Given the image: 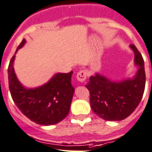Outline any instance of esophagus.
I'll list each match as a JSON object with an SVG mask.
<instances>
[{"label":"esophagus","mask_w":152,"mask_h":152,"mask_svg":"<svg viewBox=\"0 0 152 152\" xmlns=\"http://www.w3.org/2000/svg\"><path fill=\"white\" fill-rule=\"evenodd\" d=\"M86 77H87V72L85 70H81L77 74V81H80V82L85 81L86 80Z\"/></svg>","instance_id":"1"}]
</instances>
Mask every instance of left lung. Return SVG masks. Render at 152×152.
I'll use <instances>...</instances> for the list:
<instances>
[{
  "label": "left lung",
  "mask_w": 152,
  "mask_h": 152,
  "mask_svg": "<svg viewBox=\"0 0 152 152\" xmlns=\"http://www.w3.org/2000/svg\"><path fill=\"white\" fill-rule=\"evenodd\" d=\"M134 53V64L138 67L132 78L111 81L96 73L85 85L90 92L91 110L105 120L120 121L128 117L142 99L145 87L144 60L134 45H130Z\"/></svg>",
  "instance_id": "left-lung-1"
}]
</instances>
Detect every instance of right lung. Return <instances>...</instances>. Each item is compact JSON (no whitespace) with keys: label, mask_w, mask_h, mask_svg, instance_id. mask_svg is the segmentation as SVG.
Segmentation results:
<instances>
[{"label":"right lung","mask_w":152,"mask_h":152,"mask_svg":"<svg viewBox=\"0 0 152 152\" xmlns=\"http://www.w3.org/2000/svg\"><path fill=\"white\" fill-rule=\"evenodd\" d=\"M26 43L24 39L17 51ZM14 55L10 61L7 73L11 97L21 112L40 125H53L61 122L70 112L75 88L71 85L73 71L57 73L46 84L34 88H25L20 83L14 71Z\"/></svg>","instance_id":"1"}]
</instances>
